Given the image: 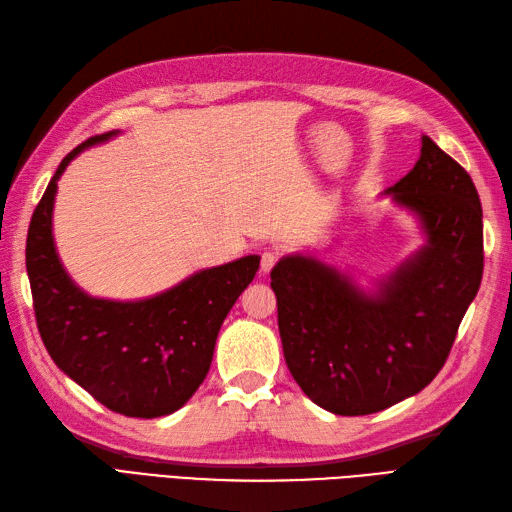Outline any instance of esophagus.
Returning a JSON list of instances; mask_svg holds the SVG:
<instances>
[{
  "instance_id": "obj_1",
  "label": "esophagus",
  "mask_w": 512,
  "mask_h": 512,
  "mask_svg": "<svg viewBox=\"0 0 512 512\" xmlns=\"http://www.w3.org/2000/svg\"><path fill=\"white\" fill-rule=\"evenodd\" d=\"M277 261H279V253L266 251L261 255V272H270L274 266H277Z\"/></svg>"
}]
</instances>
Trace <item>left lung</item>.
<instances>
[{
	"label": "left lung",
	"mask_w": 512,
	"mask_h": 512,
	"mask_svg": "<svg viewBox=\"0 0 512 512\" xmlns=\"http://www.w3.org/2000/svg\"><path fill=\"white\" fill-rule=\"evenodd\" d=\"M387 194L422 220L426 244L378 292L305 255L270 272L287 368L335 415H370L422 391L482 279V205L461 164L422 136L417 164Z\"/></svg>",
	"instance_id": "obj_1"
}]
</instances>
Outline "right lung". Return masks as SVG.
Returning <instances> with one entry per match:
<instances>
[{"label": "right lung", "mask_w": 512, "mask_h": 512, "mask_svg": "<svg viewBox=\"0 0 512 512\" xmlns=\"http://www.w3.org/2000/svg\"><path fill=\"white\" fill-rule=\"evenodd\" d=\"M114 134L88 138L60 162L32 214L25 268L38 333L58 368L110 411L151 419L181 409L205 381L220 326L253 281L259 257L201 270L134 303L82 292L62 268L51 235L58 179L75 155Z\"/></svg>", "instance_id": "right-lung-1"}]
</instances>
